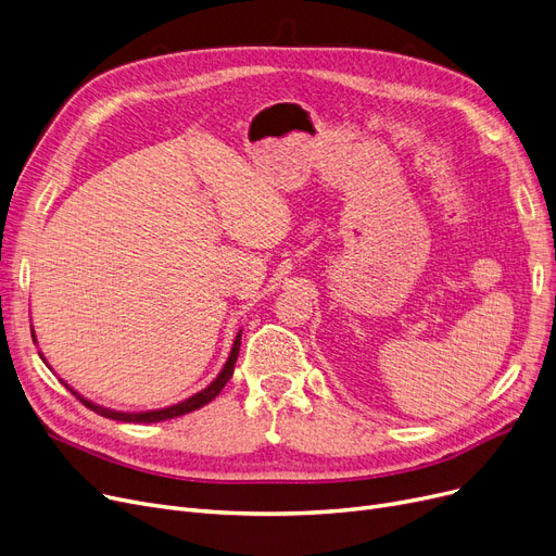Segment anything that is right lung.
Masks as SVG:
<instances>
[{
  "label": "right lung",
  "instance_id": "add662e5",
  "mask_svg": "<svg viewBox=\"0 0 556 556\" xmlns=\"http://www.w3.org/2000/svg\"><path fill=\"white\" fill-rule=\"evenodd\" d=\"M238 350H240V331H238V336H236V341H233V348H231V354H229V358H227V364H225V368H223V372L215 377V381L211 383V386H206L204 391H200L198 395H192V397H188V400H184L181 404H175V406H167V408H161V412H148V414H119V412H111V408H104V406H98V404H92L90 400H84L79 393H75L72 391V395H75L84 406H88L90 412H94V414H100V416H104V418H111V420H117V422H159V420H170V418H177V416H184V414H190V412H195V408H200V406H204V404H208L215 395H218L223 389H225V383L231 379V375H233V366H236V358H238Z\"/></svg>",
  "mask_w": 556,
  "mask_h": 556
}]
</instances>
